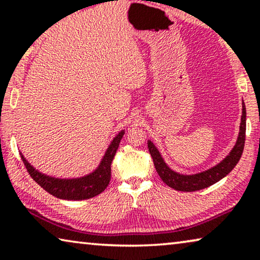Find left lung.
<instances>
[{"label":"left lung","instance_id":"obj_1","mask_svg":"<svg viewBox=\"0 0 260 260\" xmlns=\"http://www.w3.org/2000/svg\"><path fill=\"white\" fill-rule=\"evenodd\" d=\"M241 122L239 126V134L237 139L236 145L233 146L231 152L221 160L217 165L205 170L196 174H181L172 170L167 165L165 160L161 156V153L156 148V146L151 140L147 141L148 151L151 153L153 162H154L155 170L158 172L159 177L171 188L177 189L181 192H193L199 189L206 188L208 186L215 184L222 178L226 177L240 160L243 154L245 145V132H246V108L243 102V113H241Z\"/></svg>","mask_w":260,"mask_h":260}]
</instances>
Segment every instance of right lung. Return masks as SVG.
<instances>
[{
	"mask_svg": "<svg viewBox=\"0 0 260 260\" xmlns=\"http://www.w3.org/2000/svg\"><path fill=\"white\" fill-rule=\"evenodd\" d=\"M125 134V129L120 131L113 138L108 148L106 149L99 166L93 172L79 178H55L47 175L42 172L36 170L35 167L28 162L24 155L21 154V159L23 161L25 168L30 174V177L41 186V187L50 194L56 197L58 199L64 200H85L96 197L104 192L111 180V165L119 144Z\"/></svg>",
	"mask_w": 260,
	"mask_h": 260,
	"instance_id": "1",
	"label": "right lung"
}]
</instances>
